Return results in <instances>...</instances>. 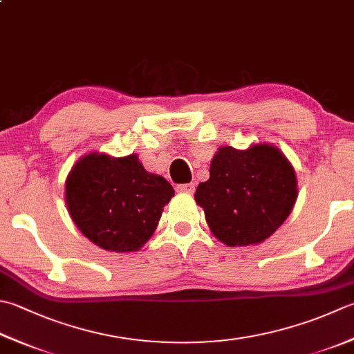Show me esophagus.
<instances>
[{
  "instance_id": "obj_1",
  "label": "esophagus",
  "mask_w": 354,
  "mask_h": 354,
  "mask_svg": "<svg viewBox=\"0 0 354 354\" xmlns=\"http://www.w3.org/2000/svg\"><path fill=\"white\" fill-rule=\"evenodd\" d=\"M176 192L178 193H187V195H192L195 192V184H179L176 185Z\"/></svg>"
}]
</instances>
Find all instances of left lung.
I'll list each match as a JSON object with an SVG mask.
<instances>
[{
  "label": "left lung",
  "mask_w": 354,
  "mask_h": 354,
  "mask_svg": "<svg viewBox=\"0 0 354 354\" xmlns=\"http://www.w3.org/2000/svg\"><path fill=\"white\" fill-rule=\"evenodd\" d=\"M296 198L295 167L267 142L245 150L219 147L209 181L201 183L195 193L213 236L228 247L264 242L290 216Z\"/></svg>",
  "instance_id": "left-lung-1"
}]
</instances>
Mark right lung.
Here are the masks:
<instances>
[{
	"instance_id": "add662e5",
	"label": "right lung",
	"mask_w": 354,
	"mask_h": 354,
	"mask_svg": "<svg viewBox=\"0 0 354 354\" xmlns=\"http://www.w3.org/2000/svg\"><path fill=\"white\" fill-rule=\"evenodd\" d=\"M175 190L144 169L136 153L81 156L66 179V205L75 225L107 252H138L155 233Z\"/></svg>"
}]
</instances>
